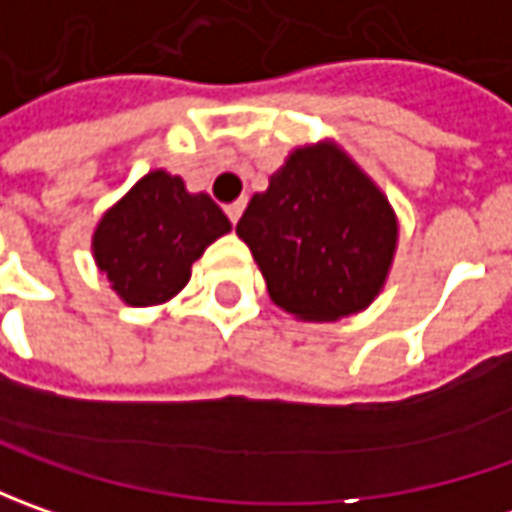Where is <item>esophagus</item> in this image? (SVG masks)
Instances as JSON below:
<instances>
[{"label": "esophagus", "instance_id": "esophagus-1", "mask_svg": "<svg viewBox=\"0 0 512 512\" xmlns=\"http://www.w3.org/2000/svg\"><path fill=\"white\" fill-rule=\"evenodd\" d=\"M225 213H227V219H230V222L236 225V222L242 219V213H245V202L239 199V202H233V205H227V207H225Z\"/></svg>", "mask_w": 512, "mask_h": 512}]
</instances>
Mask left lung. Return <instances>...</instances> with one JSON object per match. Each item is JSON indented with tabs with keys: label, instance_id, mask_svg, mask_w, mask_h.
<instances>
[{
	"label": "left lung",
	"instance_id": "obj_1",
	"mask_svg": "<svg viewBox=\"0 0 512 512\" xmlns=\"http://www.w3.org/2000/svg\"><path fill=\"white\" fill-rule=\"evenodd\" d=\"M236 233L276 305L302 322H336L379 296L399 222L376 182L325 139L287 156Z\"/></svg>",
	"mask_w": 512,
	"mask_h": 512
}]
</instances>
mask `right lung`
<instances>
[{
  "label": "right lung",
  "instance_id": "1",
  "mask_svg": "<svg viewBox=\"0 0 512 512\" xmlns=\"http://www.w3.org/2000/svg\"><path fill=\"white\" fill-rule=\"evenodd\" d=\"M230 222L207 193H187L182 176L150 170L93 230V259L130 307L162 305L190 282V267Z\"/></svg>",
  "mask_w": 512,
  "mask_h": 512
}]
</instances>
